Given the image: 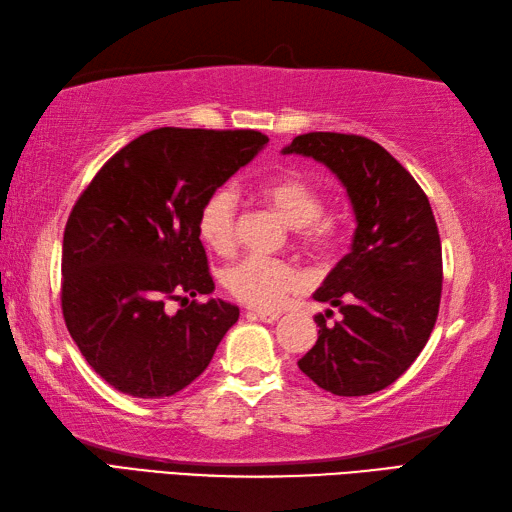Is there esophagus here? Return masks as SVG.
I'll list each match as a JSON object with an SVG mask.
<instances>
[{
  "label": "esophagus",
  "instance_id": "1",
  "mask_svg": "<svg viewBox=\"0 0 512 512\" xmlns=\"http://www.w3.org/2000/svg\"><path fill=\"white\" fill-rule=\"evenodd\" d=\"M249 315H256L258 320H263L267 324H274L280 320V313H276V311H249Z\"/></svg>",
  "mask_w": 512,
  "mask_h": 512
}]
</instances>
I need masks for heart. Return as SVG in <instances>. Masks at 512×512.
Instances as JSON below:
<instances>
[{"mask_svg":"<svg viewBox=\"0 0 512 512\" xmlns=\"http://www.w3.org/2000/svg\"><path fill=\"white\" fill-rule=\"evenodd\" d=\"M258 195L274 208L295 232V243L309 254H326L339 238V221L324 212V197L311 181L295 173L267 177L258 184ZM201 241L212 252L227 254L236 245L238 201L230 188H217L203 201L197 219ZM227 293L254 309H276L289 293L300 287V276L280 260L247 256L223 269Z\"/></svg>","mask_w":512,"mask_h":512,"instance_id":"1","label":"heart"}]
</instances>
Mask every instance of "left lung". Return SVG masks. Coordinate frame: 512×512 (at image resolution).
<instances>
[{
    "mask_svg": "<svg viewBox=\"0 0 512 512\" xmlns=\"http://www.w3.org/2000/svg\"><path fill=\"white\" fill-rule=\"evenodd\" d=\"M282 153L326 164L357 217L352 249L324 285L317 302L344 317L320 326L315 346L298 361L322 390L366 396L388 388L412 366L434 331L442 293V247L429 199L416 179L363 135L304 133Z\"/></svg>",
    "mask_w": 512,
    "mask_h": 512,
    "instance_id": "8db88e82",
    "label": "left lung"
}]
</instances>
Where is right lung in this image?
<instances>
[{"instance_id": "obj_1", "label": "right lung", "mask_w": 512, "mask_h": 512, "mask_svg": "<svg viewBox=\"0 0 512 512\" xmlns=\"http://www.w3.org/2000/svg\"><path fill=\"white\" fill-rule=\"evenodd\" d=\"M269 142L252 129L162 127L105 162L63 234L61 309L89 366L138 399H164L208 368L238 306L214 291L197 230L203 201ZM179 299L177 314L167 302Z\"/></svg>"}]
</instances>
